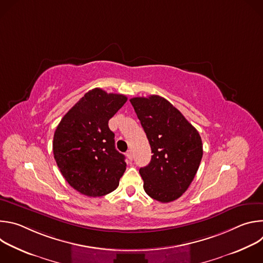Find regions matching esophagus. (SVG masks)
Returning <instances> with one entry per match:
<instances>
[{
    "mask_svg": "<svg viewBox=\"0 0 263 263\" xmlns=\"http://www.w3.org/2000/svg\"><path fill=\"white\" fill-rule=\"evenodd\" d=\"M126 156H127V158L130 160V161H132V159H133V155H132V151H128L127 153H126Z\"/></svg>",
    "mask_w": 263,
    "mask_h": 263,
    "instance_id": "obj_1",
    "label": "esophagus"
}]
</instances>
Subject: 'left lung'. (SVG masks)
I'll return each mask as SVG.
<instances>
[{
	"label": "left lung",
	"mask_w": 263,
	"mask_h": 263,
	"mask_svg": "<svg viewBox=\"0 0 263 263\" xmlns=\"http://www.w3.org/2000/svg\"><path fill=\"white\" fill-rule=\"evenodd\" d=\"M152 149L149 163L139 170L143 190L152 199L168 203L193 182L203 156L197 129L167 100L159 96L130 100Z\"/></svg>",
	"instance_id": "1"
}]
</instances>
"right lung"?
<instances>
[{"mask_svg":"<svg viewBox=\"0 0 263 263\" xmlns=\"http://www.w3.org/2000/svg\"><path fill=\"white\" fill-rule=\"evenodd\" d=\"M127 97L101 88L86 92L62 118L53 139L56 163L67 183L82 195L102 197L114 192L126 171L117 151L109 120Z\"/></svg>","mask_w":263,"mask_h":263,"instance_id":"1","label":"right lung"}]
</instances>
